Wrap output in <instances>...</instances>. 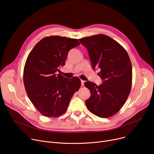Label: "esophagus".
I'll return each mask as SVG.
<instances>
[{
    "mask_svg": "<svg viewBox=\"0 0 154 154\" xmlns=\"http://www.w3.org/2000/svg\"><path fill=\"white\" fill-rule=\"evenodd\" d=\"M84 83H85V81H84V80H81V85H84Z\"/></svg>",
    "mask_w": 154,
    "mask_h": 154,
    "instance_id": "34e87169",
    "label": "esophagus"
}]
</instances>
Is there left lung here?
Segmentation results:
<instances>
[{"label": "left lung", "mask_w": 154, "mask_h": 154, "mask_svg": "<svg viewBox=\"0 0 154 154\" xmlns=\"http://www.w3.org/2000/svg\"><path fill=\"white\" fill-rule=\"evenodd\" d=\"M88 53L94 70L100 69L103 80L99 85L87 81L84 85L91 92L85 100L87 109L94 115L107 118L117 113L130 94L132 68L124 48L110 37L99 34L80 38Z\"/></svg>", "instance_id": "left-lung-1"}]
</instances>
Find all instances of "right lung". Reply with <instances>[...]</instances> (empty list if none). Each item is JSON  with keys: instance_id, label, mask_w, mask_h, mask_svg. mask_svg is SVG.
Here are the masks:
<instances>
[{"instance_id": "1", "label": "right lung", "mask_w": 154, "mask_h": 154, "mask_svg": "<svg viewBox=\"0 0 154 154\" xmlns=\"http://www.w3.org/2000/svg\"><path fill=\"white\" fill-rule=\"evenodd\" d=\"M80 45L75 38L50 36L35 45L27 59L23 83L29 98L43 116L57 117L67 109L70 100L81 85L80 80L60 74L68 53Z\"/></svg>"}]
</instances>
